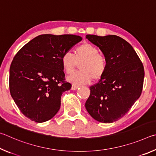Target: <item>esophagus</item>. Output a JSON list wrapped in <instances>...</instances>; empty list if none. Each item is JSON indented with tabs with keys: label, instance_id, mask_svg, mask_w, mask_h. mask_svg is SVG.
<instances>
[{
	"label": "esophagus",
	"instance_id": "34e87169",
	"mask_svg": "<svg viewBox=\"0 0 156 156\" xmlns=\"http://www.w3.org/2000/svg\"><path fill=\"white\" fill-rule=\"evenodd\" d=\"M79 88H80V86H76V85H74V84H73L72 87H71V90H75L78 89Z\"/></svg>",
	"mask_w": 156,
	"mask_h": 156
}]
</instances>
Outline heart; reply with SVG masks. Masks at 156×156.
Listing matches in <instances>:
<instances>
[{
  "label": "heart",
  "instance_id": "1",
  "mask_svg": "<svg viewBox=\"0 0 156 156\" xmlns=\"http://www.w3.org/2000/svg\"><path fill=\"white\" fill-rule=\"evenodd\" d=\"M80 71L68 78L74 85H83L94 81H99L104 76L108 68V60L103 55L99 53L97 47L88 42L76 46L75 53L66 52L61 57V64L64 72L70 75L78 64Z\"/></svg>",
  "mask_w": 156,
  "mask_h": 156
}]
</instances>
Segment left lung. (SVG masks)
<instances>
[{"mask_svg":"<svg viewBox=\"0 0 156 156\" xmlns=\"http://www.w3.org/2000/svg\"><path fill=\"white\" fill-rule=\"evenodd\" d=\"M86 38L103 52L108 68L99 82L90 87L85 106L96 121L110 123L123 117L140 97L144 66L130 44L121 37L86 35Z\"/></svg>","mask_w":156,"mask_h":156,"instance_id":"obj_1","label":"left lung"}]
</instances>
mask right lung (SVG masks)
<instances>
[{
  "label": "right lung",
  "instance_id": "add662e5",
  "mask_svg": "<svg viewBox=\"0 0 156 156\" xmlns=\"http://www.w3.org/2000/svg\"><path fill=\"white\" fill-rule=\"evenodd\" d=\"M81 40L76 35H40L16 54L9 69V91L27 118L43 122L59 111L62 94L71 88L61 57Z\"/></svg>",
  "mask_w": 156,
  "mask_h": 156
}]
</instances>
